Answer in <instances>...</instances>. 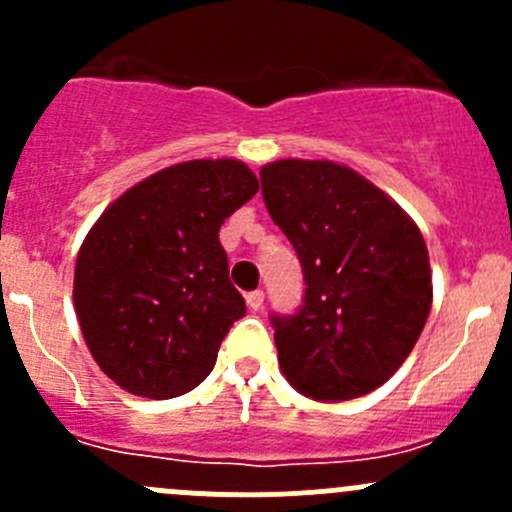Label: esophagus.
<instances>
[{
  "mask_svg": "<svg viewBox=\"0 0 512 512\" xmlns=\"http://www.w3.org/2000/svg\"><path fill=\"white\" fill-rule=\"evenodd\" d=\"M245 299H247V307L255 309V312H257V309L265 304V292H262V289H252V292L245 294Z\"/></svg>",
  "mask_w": 512,
  "mask_h": 512,
  "instance_id": "1",
  "label": "esophagus"
}]
</instances>
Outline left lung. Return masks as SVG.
Wrapping results in <instances>:
<instances>
[{
    "instance_id": "8db88e82",
    "label": "left lung",
    "mask_w": 512,
    "mask_h": 512,
    "mask_svg": "<svg viewBox=\"0 0 512 512\" xmlns=\"http://www.w3.org/2000/svg\"><path fill=\"white\" fill-rule=\"evenodd\" d=\"M260 180L307 285L297 312L272 314L282 374L314 401L379 389L431 312L421 230L384 190L332 160H275Z\"/></svg>"
}]
</instances>
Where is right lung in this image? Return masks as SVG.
I'll return each instance as SVG.
<instances>
[{"label": "right lung", "instance_id": "right-lung-1", "mask_svg": "<svg viewBox=\"0 0 512 512\" xmlns=\"http://www.w3.org/2000/svg\"><path fill=\"white\" fill-rule=\"evenodd\" d=\"M257 190L240 160H185L126 190L89 230L76 317L96 364L128 394L173 399L213 371L245 317L218 232Z\"/></svg>", "mask_w": 512, "mask_h": 512}]
</instances>
